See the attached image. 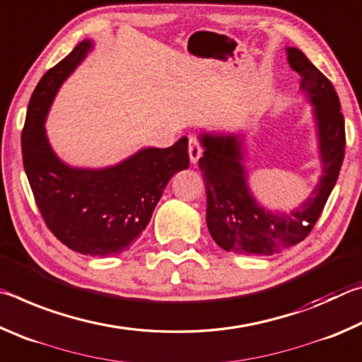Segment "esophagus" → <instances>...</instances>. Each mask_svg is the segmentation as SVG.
Instances as JSON below:
<instances>
[{"mask_svg": "<svg viewBox=\"0 0 362 362\" xmlns=\"http://www.w3.org/2000/svg\"><path fill=\"white\" fill-rule=\"evenodd\" d=\"M188 155H189V161L192 164H198L199 158L203 156V148H201V145L198 140L194 137H189V142H188Z\"/></svg>", "mask_w": 362, "mask_h": 362, "instance_id": "1", "label": "esophagus"}]
</instances>
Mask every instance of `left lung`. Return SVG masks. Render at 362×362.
<instances>
[{"mask_svg":"<svg viewBox=\"0 0 362 362\" xmlns=\"http://www.w3.org/2000/svg\"><path fill=\"white\" fill-rule=\"evenodd\" d=\"M296 70L300 93L310 103L317 140L321 175L313 192L292 211L263 206L249 187L246 134L201 132L204 155L199 159L207 194V228L220 247L235 254L273 255L303 241L320 218L339 179L345 155V121L332 83L297 47H286Z\"/></svg>","mask_w":362,"mask_h":362,"instance_id":"left-lung-1","label":"left lung"}]
</instances>
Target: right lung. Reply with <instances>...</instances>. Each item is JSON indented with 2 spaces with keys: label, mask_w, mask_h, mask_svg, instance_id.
<instances>
[{
  "label": "right lung",
  "mask_w": 362,
  "mask_h": 362,
  "mask_svg": "<svg viewBox=\"0 0 362 362\" xmlns=\"http://www.w3.org/2000/svg\"><path fill=\"white\" fill-rule=\"evenodd\" d=\"M93 49V40H83L41 78L28 103L22 155L36 204L57 240L83 255L110 257L139 240L170 177L188 169V139L169 148H140L99 169L60 159L45 127L47 113L60 86Z\"/></svg>",
  "instance_id": "1"
}]
</instances>
